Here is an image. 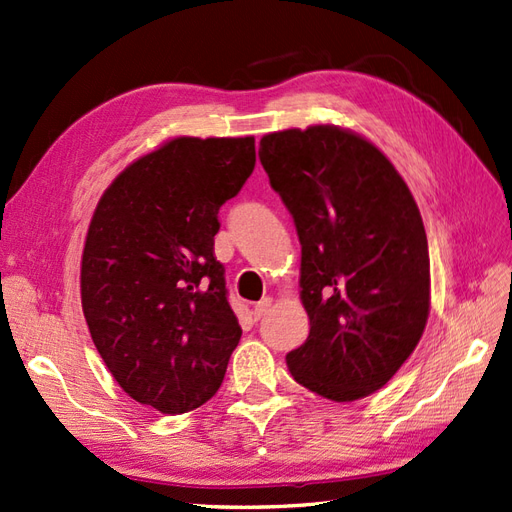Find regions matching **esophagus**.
Masks as SVG:
<instances>
[{"label":"esophagus","instance_id":"34e87169","mask_svg":"<svg viewBox=\"0 0 512 512\" xmlns=\"http://www.w3.org/2000/svg\"><path fill=\"white\" fill-rule=\"evenodd\" d=\"M270 309H272V298H261V300L255 304L253 315H255V319H261V317H266V315L270 313Z\"/></svg>","mask_w":512,"mask_h":512}]
</instances>
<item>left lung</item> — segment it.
<instances>
[{
	"label": "left lung",
	"mask_w": 512,
	"mask_h": 512,
	"mask_svg": "<svg viewBox=\"0 0 512 512\" xmlns=\"http://www.w3.org/2000/svg\"><path fill=\"white\" fill-rule=\"evenodd\" d=\"M259 160L302 246L311 330L287 367L326 399L369 397L410 358L429 317V246L410 188L373 143L339 126L270 133Z\"/></svg>",
	"instance_id": "8db88e82"
}]
</instances>
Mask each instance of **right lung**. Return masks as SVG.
<instances>
[{
  "label": "right lung",
  "instance_id": "1",
  "mask_svg": "<svg viewBox=\"0 0 512 512\" xmlns=\"http://www.w3.org/2000/svg\"><path fill=\"white\" fill-rule=\"evenodd\" d=\"M253 169V137L171 139L113 180L87 229L92 341L128 397L163 414L212 399L240 343L214 236Z\"/></svg>",
  "mask_w": 512,
  "mask_h": 512
}]
</instances>
